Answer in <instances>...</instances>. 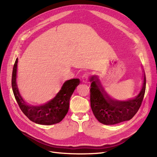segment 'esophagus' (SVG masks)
Returning a JSON list of instances; mask_svg holds the SVG:
<instances>
[{"label": "esophagus", "instance_id": "obj_1", "mask_svg": "<svg viewBox=\"0 0 157 157\" xmlns=\"http://www.w3.org/2000/svg\"><path fill=\"white\" fill-rule=\"evenodd\" d=\"M89 77H90V73L86 72L85 73L82 75V80L83 82H87L88 80V78H89Z\"/></svg>", "mask_w": 157, "mask_h": 157}]
</instances>
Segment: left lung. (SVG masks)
<instances>
[{
    "label": "left lung",
    "mask_w": 157,
    "mask_h": 157,
    "mask_svg": "<svg viewBox=\"0 0 157 157\" xmlns=\"http://www.w3.org/2000/svg\"><path fill=\"white\" fill-rule=\"evenodd\" d=\"M90 81V105L95 117L99 122L105 125L116 124L130 120L138 111L145 92V73L140 94L136 98L126 101L115 100L109 97L96 76H93Z\"/></svg>",
    "instance_id": "obj_1"
}]
</instances>
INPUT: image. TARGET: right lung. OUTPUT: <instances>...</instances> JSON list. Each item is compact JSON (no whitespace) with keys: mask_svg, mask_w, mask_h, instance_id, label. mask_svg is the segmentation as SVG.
<instances>
[{"mask_svg":"<svg viewBox=\"0 0 157 157\" xmlns=\"http://www.w3.org/2000/svg\"><path fill=\"white\" fill-rule=\"evenodd\" d=\"M17 59L13 65L12 86L13 95L19 107L24 115L31 121L42 125H52L61 122L67 113L71 96L80 83L78 78H73L65 82L60 91L52 100L40 106L29 105L22 99L16 84Z\"/></svg>","mask_w":157,"mask_h":157,"instance_id":"1","label":"right lung"}]
</instances>
